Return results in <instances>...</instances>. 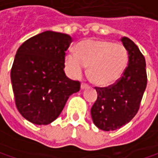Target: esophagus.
<instances>
[{
    "instance_id": "1",
    "label": "esophagus",
    "mask_w": 158,
    "mask_h": 158,
    "mask_svg": "<svg viewBox=\"0 0 158 158\" xmlns=\"http://www.w3.org/2000/svg\"><path fill=\"white\" fill-rule=\"evenodd\" d=\"M89 87V85L87 84V83H81V89H86V88H88Z\"/></svg>"
}]
</instances>
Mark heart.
I'll return each instance as SVG.
<instances>
[{
    "label": "heart",
    "mask_w": 158,
    "mask_h": 158,
    "mask_svg": "<svg viewBox=\"0 0 158 158\" xmlns=\"http://www.w3.org/2000/svg\"><path fill=\"white\" fill-rule=\"evenodd\" d=\"M128 62V52L122 43L105 40H85L76 47V54L66 55L65 65L73 77H80L89 68V78L95 85L107 87L121 78Z\"/></svg>",
    "instance_id": "obj_1"
}]
</instances>
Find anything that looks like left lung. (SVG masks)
<instances>
[{"label": "left lung", "mask_w": 158, "mask_h": 158, "mask_svg": "<svg viewBox=\"0 0 158 158\" xmlns=\"http://www.w3.org/2000/svg\"><path fill=\"white\" fill-rule=\"evenodd\" d=\"M128 52V62L121 78L108 87H95L98 98L91 108L94 124L101 130L120 128L137 113L147 88L146 60L138 47L128 38L121 39Z\"/></svg>", "instance_id": "obj_1"}]
</instances>
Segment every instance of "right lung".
<instances>
[{"label": "right lung", "mask_w": 158, "mask_h": 158, "mask_svg": "<svg viewBox=\"0 0 158 158\" xmlns=\"http://www.w3.org/2000/svg\"><path fill=\"white\" fill-rule=\"evenodd\" d=\"M72 42L65 33L47 31L24 41L10 70L15 105L36 125H48L61 113L70 95L80 89L79 80L64 72L66 50Z\"/></svg>", "instance_id": "add662e5"}]
</instances>
